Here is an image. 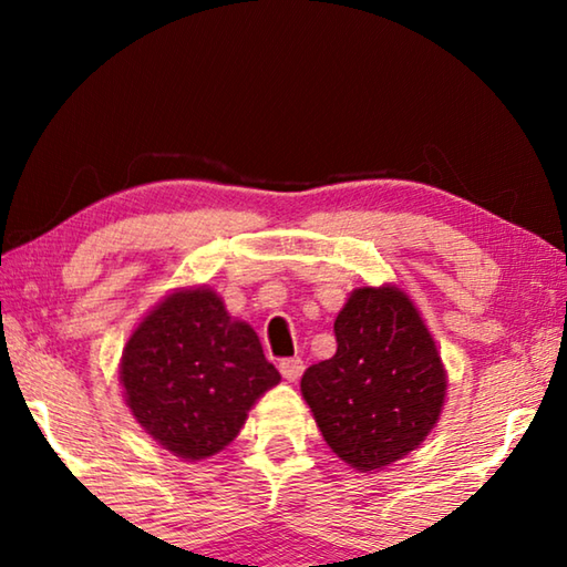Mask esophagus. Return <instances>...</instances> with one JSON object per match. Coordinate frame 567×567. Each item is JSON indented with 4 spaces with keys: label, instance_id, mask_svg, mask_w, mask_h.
Masks as SVG:
<instances>
[{
    "label": "esophagus",
    "instance_id": "obj_1",
    "mask_svg": "<svg viewBox=\"0 0 567 567\" xmlns=\"http://www.w3.org/2000/svg\"><path fill=\"white\" fill-rule=\"evenodd\" d=\"M302 370H305V364H302L300 358L280 360V372H282V378H287V380H297L302 375Z\"/></svg>",
    "mask_w": 567,
    "mask_h": 567
}]
</instances>
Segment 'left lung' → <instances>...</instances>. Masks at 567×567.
<instances>
[{
	"mask_svg": "<svg viewBox=\"0 0 567 567\" xmlns=\"http://www.w3.org/2000/svg\"><path fill=\"white\" fill-rule=\"evenodd\" d=\"M338 350L310 364L302 398L344 463L378 470L415 450L440 417L445 370L433 334L398 287H360L334 320Z\"/></svg>",
	"mask_w": 567,
	"mask_h": 567,
	"instance_id": "left-lung-1",
	"label": "left lung"
}]
</instances>
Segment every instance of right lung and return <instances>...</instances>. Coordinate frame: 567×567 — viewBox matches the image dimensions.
<instances>
[{
	"instance_id": "right-lung-1",
	"label": "right lung",
	"mask_w": 567,
	"mask_h": 567,
	"mask_svg": "<svg viewBox=\"0 0 567 567\" xmlns=\"http://www.w3.org/2000/svg\"><path fill=\"white\" fill-rule=\"evenodd\" d=\"M120 380L147 435L185 460L223 450L247 410L280 382L249 324L233 320L213 290H182L132 332Z\"/></svg>"
}]
</instances>
